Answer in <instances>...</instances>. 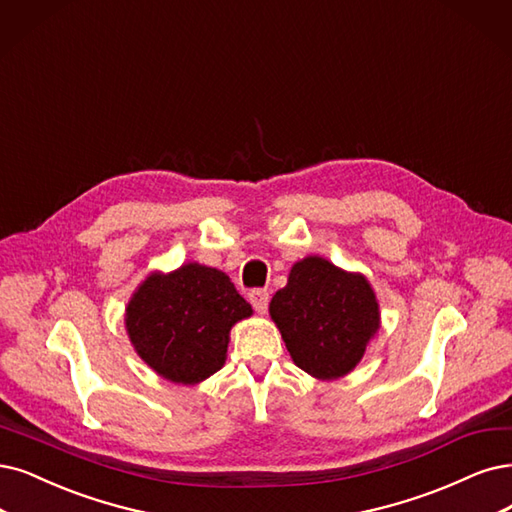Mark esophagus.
<instances>
[{
	"instance_id": "obj_1",
	"label": "esophagus",
	"mask_w": 512,
	"mask_h": 512,
	"mask_svg": "<svg viewBox=\"0 0 512 512\" xmlns=\"http://www.w3.org/2000/svg\"><path fill=\"white\" fill-rule=\"evenodd\" d=\"M249 299H251L253 308H255L259 314H266L268 304H270V293H268V291H263V289H253V291L249 293Z\"/></svg>"
}]
</instances>
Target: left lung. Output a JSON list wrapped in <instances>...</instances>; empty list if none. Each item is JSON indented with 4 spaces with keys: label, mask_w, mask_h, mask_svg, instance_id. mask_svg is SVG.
Returning a JSON list of instances; mask_svg holds the SVG:
<instances>
[{
    "label": "left lung",
    "mask_w": 512,
    "mask_h": 512,
    "mask_svg": "<svg viewBox=\"0 0 512 512\" xmlns=\"http://www.w3.org/2000/svg\"><path fill=\"white\" fill-rule=\"evenodd\" d=\"M270 314L295 365L320 380L352 371L380 320L369 282L323 257L295 263L287 287L272 297Z\"/></svg>",
    "instance_id": "8db88e82"
}]
</instances>
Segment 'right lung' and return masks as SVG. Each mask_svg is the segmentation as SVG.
Wrapping results in <instances>:
<instances>
[{
    "label": "right lung",
    "mask_w": 512,
    "mask_h": 512,
    "mask_svg": "<svg viewBox=\"0 0 512 512\" xmlns=\"http://www.w3.org/2000/svg\"><path fill=\"white\" fill-rule=\"evenodd\" d=\"M251 314L223 272L187 263L143 282L126 308V327L151 369L170 382L198 384L223 367L232 325Z\"/></svg>",
    "instance_id": "right-lung-1"
}]
</instances>
